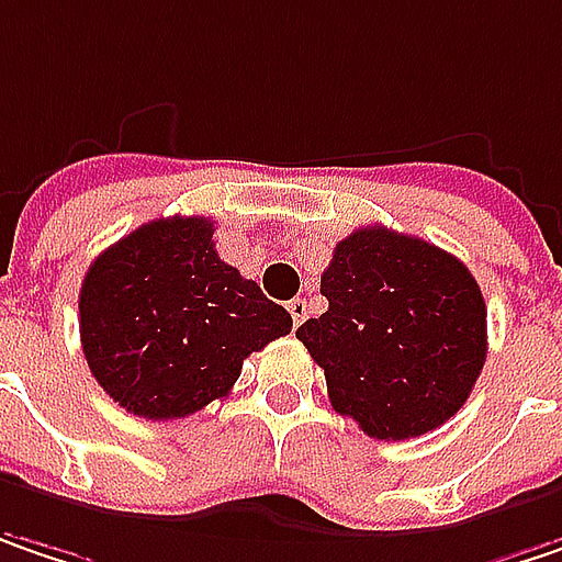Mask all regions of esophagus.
<instances>
[{
    "label": "esophagus",
    "instance_id": "1",
    "mask_svg": "<svg viewBox=\"0 0 562 562\" xmlns=\"http://www.w3.org/2000/svg\"><path fill=\"white\" fill-rule=\"evenodd\" d=\"M285 308H289V314H292V324H295V327L308 317V302H305V299H292Z\"/></svg>",
    "mask_w": 562,
    "mask_h": 562
}]
</instances>
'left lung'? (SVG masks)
<instances>
[{"label":"left lung","mask_w":562,"mask_h":562,"mask_svg":"<svg viewBox=\"0 0 562 562\" xmlns=\"http://www.w3.org/2000/svg\"><path fill=\"white\" fill-rule=\"evenodd\" d=\"M327 312L295 337L324 369L334 411L401 442L464 407L486 362V305L471 270L423 238L356 228L321 277Z\"/></svg>","instance_id":"1"}]
</instances>
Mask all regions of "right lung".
Wrapping results in <instances>:
<instances>
[{"label": "right lung", "mask_w": 562, "mask_h": 562, "mask_svg": "<svg viewBox=\"0 0 562 562\" xmlns=\"http://www.w3.org/2000/svg\"><path fill=\"white\" fill-rule=\"evenodd\" d=\"M203 215L155 218L85 273L79 334L91 375L133 416L181 419L232 391L289 312L228 267Z\"/></svg>", "instance_id": "obj_1"}]
</instances>
